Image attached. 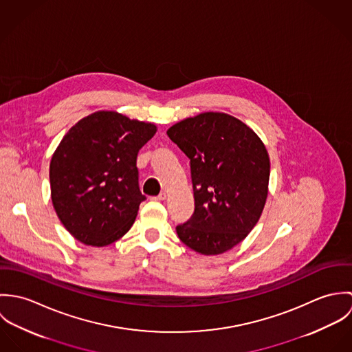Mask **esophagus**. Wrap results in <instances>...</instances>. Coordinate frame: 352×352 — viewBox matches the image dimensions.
Instances as JSON below:
<instances>
[{"label":"esophagus","mask_w":352,"mask_h":352,"mask_svg":"<svg viewBox=\"0 0 352 352\" xmlns=\"http://www.w3.org/2000/svg\"><path fill=\"white\" fill-rule=\"evenodd\" d=\"M151 199H153V201H165V199H166V194H165V192H161L158 197H153Z\"/></svg>","instance_id":"34e87169"}]
</instances>
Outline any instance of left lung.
<instances>
[{"mask_svg":"<svg viewBox=\"0 0 352 352\" xmlns=\"http://www.w3.org/2000/svg\"><path fill=\"white\" fill-rule=\"evenodd\" d=\"M168 137L190 158L195 210L176 226L182 243L201 254L240 244L257 223L268 195L270 157L245 123L203 112L173 124Z\"/></svg>","mask_w":352,"mask_h":352,"instance_id":"obj_1","label":"left lung"}]
</instances>
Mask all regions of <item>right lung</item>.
<instances>
[{
	"instance_id": "obj_1",
	"label": "right lung",
	"mask_w": 352,
	"mask_h": 352,
	"mask_svg": "<svg viewBox=\"0 0 352 352\" xmlns=\"http://www.w3.org/2000/svg\"><path fill=\"white\" fill-rule=\"evenodd\" d=\"M155 131L151 123L98 111L63 137L51 157V201L76 240L105 247L130 230L146 199L137 155Z\"/></svg>"
}]
</instances>
